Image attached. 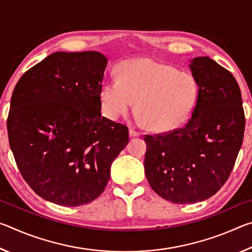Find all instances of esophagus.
<instances>
[{"instance_id":"obj_1","label":"esophagus","mask_w":252,"mask_h":252,"mask_svg":"<svg viewBox=\"0 0 252 252\" xmlns=\"http://www.w3.org/2000/svg\"><path fill=\"white\" fill-rule=\"evenodd\" d=\"M129 136H130V138H138V136H140V132L135 131L134 129H130L129 130Z\"/></svg>"}]
</instances>
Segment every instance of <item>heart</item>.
I'll use <instances>...</instances> for the list:
<instances>
[{"label":"heart","instance_id":"1","mask_svg":"<svg viewBox=\"0 0 252 252\" xmlns=\"http://www.w3.org/2000/svg\"><path fill=\"white\" fill-rule=\"evenodd\" d=\"M102 112L118 120L135 111L155 132H169L189 120L199 96L197 81L187 72L150 58L131 59L119 65V79L101 84Z\"/></svg>","mask_w":252,"mask_h":252}]
</instances>
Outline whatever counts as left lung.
<instances>
[{
  "label": "left lung",
  "instance_id": "left-lung-1",
  "mask_svg": "<svg viewBox=\"0 0 252 252\" xmlns=\"http://www.w3.org/2000/svg\"><path fill=\"white\" fill-rule=\"evenodd\" d=\"M199 87L192 117L167 134L147 135L144 172L157 194L173 203H195L218 192L242 146L245 113L240 88L209 57L190 60Z\"/></svg>",
  "mask_w": 252,
  "mask_h": 252
}]
</instances>
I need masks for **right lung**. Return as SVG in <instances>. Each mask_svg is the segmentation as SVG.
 <instances>
[{
	"instance_id": "obj_1",
	"label": "right lung",
	"mask_w": 252,
	"mask_h": 252,
	"mask_svg": "<svg viewBox=\"0 0 252 252\" xmlns=\"http://www.w3.org/2000/svg\"><path fill=\"white\" fill-rule=\"evenodd\" d=\"M108 59L55 52L25 72L11 97L7 133L24 180L46 201L78 207L103 192L127 127L101 116Z\"/></svg>"
}]
</instances>
